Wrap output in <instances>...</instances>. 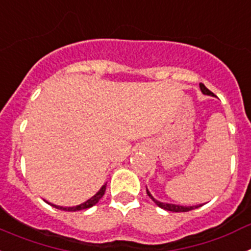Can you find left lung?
Returning <instances> with one entry per match:
<instances>
[{
  "label": "left lung",
  "instance_id": "left-lung-1",
  "mask_svg": "<svg viewBox=\"0 0 251 251\" xmlns=\"http://www.w3.org/2000/svg\"><path fill=\"white\" fill-rule=\"evenodd\" d=\"M200 88H201V92L203 93V94H207V95H214V93L210 92V90L206 88L205 85H203L202 83H200ZM147 195L148 196L152 199L153 201H154V203H156L157 206H159L161 208H165V210H167V211H172V212H187V211H191V210H194V208H197L200 207V206L202 205H196V206H179V205H172V203H163V202H159V201L154 200L153 199L152 195L150 194V191L147 190Z\"/></svg>",
  "mask_w": 251,
  "mask_h": 251
}]
</instances>
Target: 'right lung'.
<instances>
[{
  "mask_svg": "<svg viewBox=\"0 0 251 251\" xmlns=\"http://www.w3.org/2000/svg\"><path fill=\"white\" fill-rule=\"evenodd\" d=\"M105 187H106V185H104L103 187H101L100 190H99V191L92 197V199H89V200L85 201V202L81 203V205L74 206V207H63V206L51 205V203L50 205L54 206V207H56V208H59V210H64V211H79V210H85V208H89V207H92V206H94L95 203H98V201L100 200L101 197H103L104 192H105Z\"/></svg>",
  "mask_w": 251,
  "mask_h": 251,
  "instance_id": "1",
  "label": "right lung"
}]
</instances>
